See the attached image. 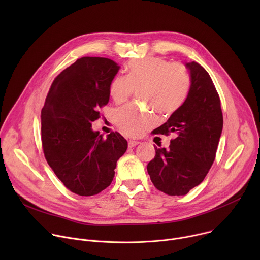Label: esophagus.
Instances as JSON below:
<instances>
[{"label":"esophagus","instance_id":"obj_1","mask_svg":"<svg viewBox=\"0 0 260 260\" xmlns=\"http://www.w3.org/2000/svg\"><path fill=\"white\" fill-rule=\"evenodd\" d=\"M141 142H139V141H135V140H129L128 141V147L129 148H133V147H135V146H137V145H139Z\"/></svg>","mask_w":260,"mask_h":260}]
</instances>
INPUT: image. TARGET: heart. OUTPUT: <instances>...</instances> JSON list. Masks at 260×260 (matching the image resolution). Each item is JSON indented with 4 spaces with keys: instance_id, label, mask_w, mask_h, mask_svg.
<instances>
[{
    "instance_id": "1",
    "label": "heart",
    "mask_w": 260,
    "mask_h": 260,
    "mask_svg": "<svg viewBox=\"0 0 260 260\" xmlns=\"http://www.w3.org/2000/svg\"><path fill=\"white\" fill-rule=\"evenodd\" d=\"M140 89V100L160 115H171L186 101L190 89L189 74L182 64L171 63L159 56H147L127 64V76L116 75L110 82L109 92L116 103L125 102ZM116 126L126 136L139 137L154 125V115L146 109L127 105L116 109Z\"/></svg>"
}]
</instances>
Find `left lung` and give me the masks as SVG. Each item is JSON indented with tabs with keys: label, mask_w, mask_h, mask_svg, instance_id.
Returning a JSON list of instances; mask_svg holds the SVG:
<instances>
[{
	"label": "left lung",
	"mask_w": 260,
	"mask_h": 260,
	"mask_svg": "<svg viewBox=\"0 0 260 260\" xmlns=\"http://www.w3.org/2000/svg\"><path fill=\"white\" fill-rule=\"evenodd\" d=\"M190 73L186 101L155 134L176 138L169 149L154 146L155 156L147 171L154 186L169 196H185L198 186L212 167L223 116L218 92L208 72L198 62L185 63Z\"/></svg>",
	"instance_id": "1"
}]
</instances>
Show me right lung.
<instances>
[{
	"instance_id": "obj_1",
	"label": "right lung",
	"mask_w": 260,
	"mask_h": 260,
	"mask_svg": "<svg viewBox=\"0 0 260 260\" xmlns=\"http://www.w3.org/2000/svg\"><path fill=\"white\" fill-rule=\"evenodd\" d=\"M120 67L106 57H81L54 79L41 111L45 158L72 192L90 197L106 189L127 149L117 132L104 138L91 128L109 102L110 82Z\"/></svg>"
}]
</instances>
